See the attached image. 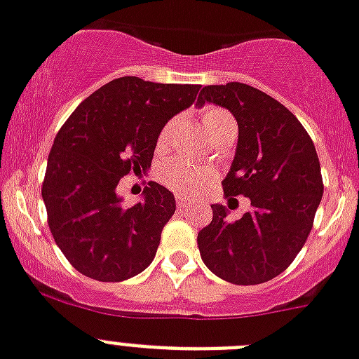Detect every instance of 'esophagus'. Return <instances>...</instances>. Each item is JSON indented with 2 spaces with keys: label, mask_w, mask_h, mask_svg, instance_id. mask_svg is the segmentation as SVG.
I'll return each mask as SVG.
<instances>
[{
  "label": "esophagus",
  "mask_w": 359,
  "mask_h": 359,
  "mask_svg": "<svg viewBox=\"0 0 359 359\" xmlns=\"http://www.w3.org/2000/svg\"><path fill=\"white\" fill-rule=\"evenodd\" d=\"M175 201H177V206L182 208V210H184L186 206H189V204H191V201H189V198H186V197H182V195H177V198H175Z\"/></svg>",
  "instance_id": "34e87169"
}]
</instances>
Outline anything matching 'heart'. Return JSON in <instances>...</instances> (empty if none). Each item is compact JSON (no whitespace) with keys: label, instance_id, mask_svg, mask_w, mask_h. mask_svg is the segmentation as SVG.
Here are the masks:
<instances>
[{"label":"heart","instance_id":"heart-1","mask_svg":"<svg viewBox=\"0 0 359 359\" xmlns=\"http://www.w3.org/2000/svg\"><path fill=\"white\" fill-rule=\"evenodd\" d=\"M201 123H203L204 133L212 140L222 138L226 135H236V120L226 109L210 105L201 113ZM171 131V122H168L158 133V146L165 142V138ZM161 179L168 188H171L177 194L194 195L198 189L206 186L213 179V171L206 165H198L194 162L182 161V158H173L162 168Z\"/></svg>","mask_w":359,"mask_h":359}]
</instances>
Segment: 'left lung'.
<instances>
[{
  "mask_svg": "<svg viewBox=\"0 0 359 359\" xmlns=\"http://www.w3.org/2000/svg\"><path fill=\"white\" fill-rule=\"evenodd\" d=\"M222 105L239 126L237 151L222 180L224 195L248 197L250 212L230 221L213 204L198 231L204 264L233 285H259L285 272L309 239L323 197L314 142L299 120L266 93L246 83L203 87L198 105Z\"/></svg>",
  "mask_w": 359,
  "mask_h": 359,
  "instance_id": "1",
  "label": "left lung"
}]
</instances>
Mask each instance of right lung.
<instances>
[{
	"label": "right lung",
	"instance_id": "right-lung-1",
	"mask_svg": "<svg viewBox=\"0 0 359 359\" xmlns=\"http://www.w3.org/2000/svg\"><path fill=\"white\" fill-rule=\"evenodd\" d=\"M201 86L122 76L87 96L54 138L41 197L54 241L83 276L126 281L151 264L175 197L149 182L144 201L123 206L120 179L146 171L168 120Z\"/></svg>",
	"mask_w": 359,
	"mask_h": 359
}]
</instances>
